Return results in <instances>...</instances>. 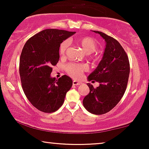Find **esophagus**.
<instances>
[{
    "instance_id": "34e87169",
    "label": "esophagus",
    "mask_w": 149,
    "mask_h": 149,
    "mask_svg": "<svg viewBox=\"0 0 149 149\" xmlns=\"http://www.w3.org/2000/svg\"><path fill=\"white\" fill-rule=\"evenodd\" d=\"M72 84H73V85H75V86H78V85L81 84V83L79 82V81H77L76 80H74L72 81Z\"/></svg>"
}]
</instances>
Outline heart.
I'll return each instance as SVG.
<instances>
[{
  "instance_id": "heart-1",
  "label": "heart",
  "mask_w": 149,
  "mask_h": 149,
  "mask_svg": "<svg viewBox=\"0 0 149 149\" xmlns=\"http://www.w3.org/2000/svg\"><path fill=\"white\" fill-rule=\"evenodd\" d=\"M79 45L82 47L83 49L87 54H90L97 50L98 43L97 40L90 36H84L81 37L76 40ZM69 45V42L68 40H64L60 44L59 48V52L61 56H64L66 54V49ZM101 54L100 52H95V54L91 56V58L93 61H97L100 59ZM66 72L70 76L76 79H79L85 71L88 70V66L85 64L82 63H69L66 67Z\"/></svg>"
}]
</instances>
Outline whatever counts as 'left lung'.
Instances as JSON below:
<instances>
[{
    "mask_svg": "<svg viewBox=\"0 0 149 149\" xmlns=\"http://www.w3.org/2000/svg\"><path fill=\"white\" fill-rule=\"evenodd\" d=\"M93 32L104 39L106 47L98 66L88 77L89 81H96L100 85L94 88L87 83L89 93L83 99V104L89 113L102 115L111 111L123 97L130 67L127 55L117 40L102 32Z\"/></svg>",
    "mask_w": 149,
    "mask_h": 149,
    "instance_id": "left-lung-1",
    "label": "left lung"
}]
</instances>
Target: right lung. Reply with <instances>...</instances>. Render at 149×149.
Wrapping results in <instances>:
<instances>
[{"instance_id": "add662e5", "label": "right lung", "mask_w": 149, "mask_h": 149, "mask_svg": "<svg viewBox=\"0 0 149 149\" xmlns=\"http://www.w3.org/2000/svg\"><path fill=\"white\" fill-rule=\"evenodd\" d=\"M75 32L46 29L29 38L19 59L22 86L30 102L43 113H51L62 107L66 93L72 85L67 75L52 78V66L60 59L59 48L63 40Z\"/></svg>"}]
</instances>
